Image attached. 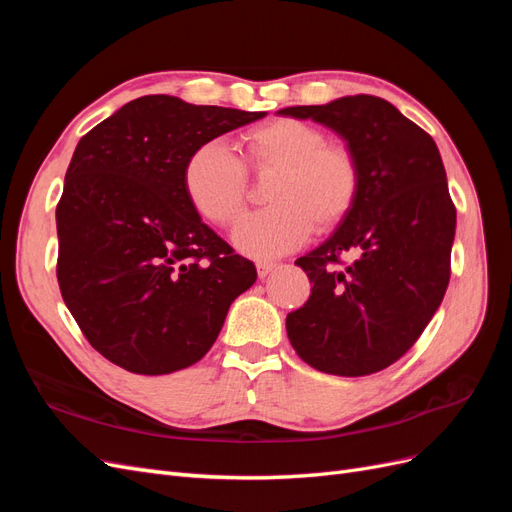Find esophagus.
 I'll use <instances>...</instances> for the list:
<instances>
[{
  "instance_id": "esophagus-1",
  "label": "esophagus",
  "mask_w": 512,
  "mask_h": 512,
  "mask_svg": "<svg viewBox=\"0 0 512 512\" xmlns=\"http://www.w3.org/2000/svg\"><path fill=\"white\" fill-rule=\"evenodd\" d=\"M273 269H275V262H271V260H260V262H256L258 277H267Z\"/></svg>"
}]
</instances>
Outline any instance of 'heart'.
I'll use <instances>...</instances> for the list:
<instances>
[{"mask_svg": "<svg viewBox=\"0 0 512 512\" xmlns=\"http://www.w3.org/2000/svg\"><path fill=\"white\" fill-rule=\"evenodd\" d=\"M243 162L224 143L198 145L183 166V192L200 218L230 226L247 200V170L271 175L267 209L245 215L232 232L237 250L254 258L286 254L312 228L331 232L346 222L361 192V164L344 143H331L314 123L271 119L241 136Z\"/></svg>", "mask_w": 512, "mask_h": 512, "instance_id": "b5f03b06", "label": "heart"}]
</instances>
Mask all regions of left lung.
Returning a JSON list of instances; mask_svg holds the SVG:
<instances>
[{"label":"left lung","instance_id":"1","mask_svg":"<svg viewBox=\"0 0 512 512\" xmlns=\"http://www.w3.org/2000/svg\"><path fill=\"white\" fill-rule=\"evenodd\" d=\"M280 115L329 126L361 164L359 200L346 222L294 260L314 286L286 316L288 339L324 374H376L414 346L451 280L457 211L440 151L376 96L288 106ZM344 253L357 254L348 266Z\"/></svg>","mask_w":512,"mask_h":512}]
</instances>
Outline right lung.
<instances>
[{"label":"right lung","mask_w":512,"mask_h":512,"mask_svg":"<svg viewBox=\"0 0 512 512\" xmlns=\"http://www.w3.org/2000/svg\"><path fill=\"white\" fill-rule=\"evenodd\" d=\"M265 113L143 96L89 130L57 203V282L87 342L132 374L203 359L256 267L183 192L190 153Z\"/></svg>","instance_id":"obj_1"}]
</instances>
